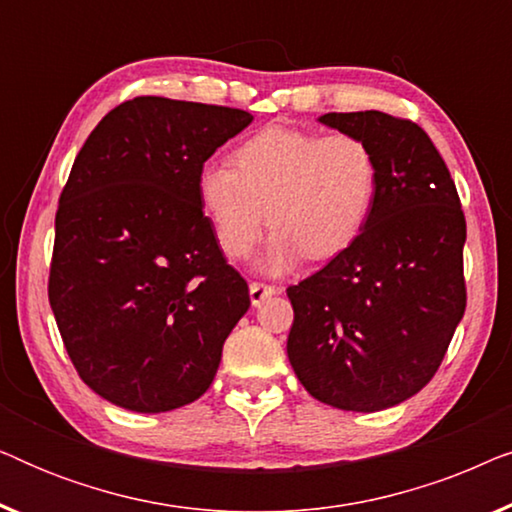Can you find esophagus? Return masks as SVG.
I'll return each mask as SVG.
<instances>
[{
	"mask_svg": "<svg viewBox=\"0 0 512 512\" xmlns=\"http://www.w3.org/2000/svg\"><path fill=\"white\" fill-rule=\"evenodd\" d=\"M275 293H277V289H275V286H270V284H263V282H251L249 284V296H251V303H254V305H261L265 298L275 296Z\"/></svg>",
	"mask_w": 512,
	"mask_h": 512,
	"instance_id": "obj_1",
	"label": "esophagus"
}]
</instances>
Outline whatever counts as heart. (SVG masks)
Here are the masks:
<instances>
[{"instance_id": "obj_1", "label": "heart", "mask_w": 512, "mask_h": 512, "mask_svg": "<svg viewBox=\"0 0 512 512\" xmlns=\"http://www.w3.org/2000/svg\"><path fill=\"white\" fill-rule=\"evenodd\" d=\"M230 165H207L198 198L216 242L244 258L265 226L277 228L263 268L284 272L307 254L340 256L359 240L373 214L380 163L354 132H321L268 125L235 146Z\"/></svg>"}]
</instances>
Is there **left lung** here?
<instances>
[{
  "instance_id": "1",
  "label": "left lung",
  "mask_w": 512,
  "mask_h": 512,
  "mask_svg": "<svg viewBox=\"0 0 512 512\" xmlns=\"http://www.w3.org/2000/svg\"><path fill=\"white\" fill-rule=\"evenodd\" d=\"M321 123L373 146L380 188L352 247L286 289V352L317 401L375 412L436 375L466 310V219L429 135L384 111L324 114Z\"/></svg>"
}]
</instances>
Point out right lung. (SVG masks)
<instances>
[{
  "label": "right lung",
  "instance_id": "1",
  "mask_svg": "<svg viewBox=\"0 0 512 512\" xmlns=\"http://www.w3.org/2000/svg\"><path fill=\"white\" fill-rule=\"evenodd\" d=\"M251 121L142 95L81 146L55 212L48 300L76 373L109 403L167 412L212 384L251 300L202 212L198 177Z\"/></svg>",
  "mask_w": 512,
  "mask_h": 512
}]
</instances>
